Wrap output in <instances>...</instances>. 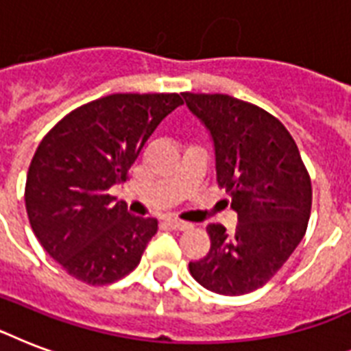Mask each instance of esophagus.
<instances>
[{
	"instance_id": "1",
	"label": "esophagus",
	"mask_w": 351,
	"mask_h": 351,
	"mask_svg": "<svg viewBox=\"0 0 351 351\" xmlns=\"http://www.w3.org/2000/svg\"><path fill=\"white\" fill-rule=\"evenodd\" d=\"M167 226H169L171 230H176V231H186L191 228L189 222H184V220H178V219H167Z\"/></svg>"
}]
</instances>
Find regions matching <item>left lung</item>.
<instances>
[{
	"label": "left lung",
	"mask_w": 351,
	"mask_h": 351,
	"mask_svg": "<svg viewBox=\"0 0 351 351\" xmlns=\"http://www.w3.org/2000/svg\"><path fill=\"white\" fill-rule=\"evenodd\" d=\"M215 145L217 182L239 224H209L211 250L189 262L198 284L220 295L262 288L299 245L311 211V180L288 129L261 107L228 95L184 93Z\"/></svg>",
	"instance_id": "8db88e82"
}]
</instances>
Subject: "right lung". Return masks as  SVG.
I'll return each mask as SVG.
<instances>
[{"mask_svg":"<svg viewBox=\"0 0 351 351\" xmlns=\"http://www.w3.org/2000/svg\"><path fill=\"white\" fill-rule=\"evenodd\" d=\"M180 95H109L74 109L47 132L30 162L25 208L36 239L60 266L93 286L140 264L158 220L134 217L109 189L127 180Z\"/></svg>","mask_w":351,"mask_h":351,"instance_id":"add662e5","label":"right lung"}]
</instances>
